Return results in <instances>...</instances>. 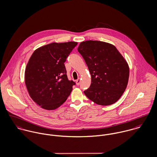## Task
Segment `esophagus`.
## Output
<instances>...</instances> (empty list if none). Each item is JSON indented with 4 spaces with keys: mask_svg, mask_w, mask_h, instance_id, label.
I'll return each instance as SVG.
<instances>
[{
    "mask_svg": "<svg viewBox=\"0 0 157 157\" xmlns=\"http://www.w3.org/2000/svg\"><path fill=\"white\" fill-rule=\"evenodd\" d=\"M80 84V79L78 78V79H77V80H76V85H77V86H78Z\"/></svg>",
    "mask_w": 157,
    "mask_h": 157,
    "instance_id": "obj_1",
    "label": "esophagus"
}]
</instances>
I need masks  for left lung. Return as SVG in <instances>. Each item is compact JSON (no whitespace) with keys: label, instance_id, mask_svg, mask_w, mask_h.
Masks as SVG:
<instances>
[{"label":"left lung","instance_id":"8db88e82","mask_svg":"<svg viewBox=\"0 0 157 157\" xmlns=\"http://www.w3.org/2000/svg\"><path fill=\"white\" fill-rule=\"evenodd\" d=\"M78 51L84 59L91 75L85 95L97 105L115 103L126 88L129 69L123 57L113 45L97 40L80 43Z\"/></svg>","mask_w":157,"mask_h":157}]
</instances>
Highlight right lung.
Returning <instances> with one entry per match:
<instances>
[{
    "label": "right lung",
    "instance_id": "obj_1",
    "mask_svg": "<svg viewBox=\"0 0 157 157\" xmlns=\"http://www.w3.org/2000/svg\"><path fill=\"white\" fill-rule=\"evenodd\" d=\"M75 42L52 43L37 49L31 56L25 72V81L31 98L39 106L53 110L70 95L75 82L69 80L64 63Z\"/></svg>",
    "mask_w": 157,
    "mask_h": 157
}]
</instances>
